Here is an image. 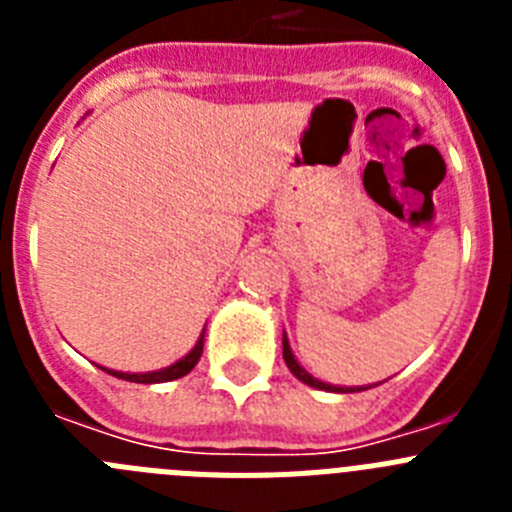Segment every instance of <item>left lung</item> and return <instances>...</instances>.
<instances>
[{"mask_svg": "<svg viewBox=\"0 0 512 512\" xmlns=\"http://www.w3.org/2000/svg\"><path fill=\"white\" fill-rule=\"evenodd\" d=\"M282 354H284V361H287L289 372L295 374L300 382H305L307 387H315V390H328V392H361V390H369V387H377V384H369V387H338V384H328V382H320L318 377H312L310 372H307L305 366L300 364V361L295 359V354H292V346H289V338L287 333L282 336Z\"/></svg>", "mask_w": 512, "mask_h": 512, "instance_id": "obj_1", "label": "left lung"}]
</instances>
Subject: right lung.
<instances>
[{
  "mask_svg": "<svg viewBox=\"0 0 512 512\" xmlns=\"http://www.w3.org/2000/svg\"><path fill=\"white\" fill-rule=\"evenodd\" d=\"M202 346H205V330L200 333L194 348L187 356H182L179 361H174L171 366H164V369H156V372H115V369H107V366H99L102 372L112 374L117 379H125V382H138V384H158V382H171V379H182L192 372L197 361L202 356Z\"/></svg>",
  "mask_w": 512,
  "mask_h": 512,
  "instance_id": "1",
  "label": "right lung"
}]
</instances>
